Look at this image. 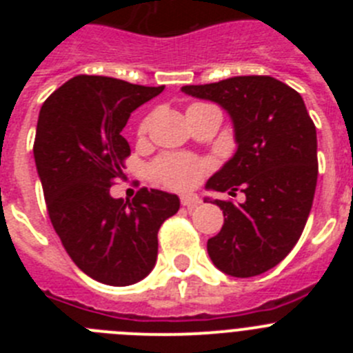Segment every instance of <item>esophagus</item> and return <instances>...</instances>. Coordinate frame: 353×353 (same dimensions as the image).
Instances as JSON below:
<instances>
[{
	"instance_id": "34e87169",
	"label": "esophagus",
	"mask_w": 353,
	"mask_h": 353,
	"mask_svg": "<svg viewBox=\"0 0 353 353\" xmlns=\"http://www.w3.org/2000/svg\"><path fill=\"white\" fill-rule=\"evenodd\" d=\"M180 203H182V207L194 208V207H198L199 203H201V199H199L198 196H194V194H189V196H182V198H180Z\"/></svg>"
}]
</instances>
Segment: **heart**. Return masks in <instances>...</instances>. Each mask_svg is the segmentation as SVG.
Returning a JSON list of instances; mask_svg holds the SVG:
<instances>
[{
	"label": "heart",
	"mask_w": 353,
	"mask_h": 353,
	"mask_svg": "<svg viewBox=\"0 0 353 353\" xmlns=\"http://www.w3.org/2000/svg\"><path fill=\"white\" fill-rule=\"evenodd\" d=\"M194 108V105H191ZM148 132V118L139 123L138 138L143 139ZM208 171V162L191 154H162L150 164L152 179L171 191H191Z\"/></svg>",
	"instance_id": "heart-1"
}]
</instances>
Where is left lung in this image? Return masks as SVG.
<instances>
[{"mask_svg": "<svg viewBox=\"0 0 353 353\" xmlns=\"http://www.w3.org/2000/svg\"><path fill=\"white\" fill-rule=\"evenodd\" d=\"M182 92L223 105L239 143L207 189L240 191L245 201L215 199L224 224L208 239V256L233 277L267 272L301 239L316 189V127L301 93L270 76L189 84Z\"/></svg>", "mask_w": 353, "mask_h": 353, "instance_id": "8db88e82", "label": "left lung"}]
</instances>
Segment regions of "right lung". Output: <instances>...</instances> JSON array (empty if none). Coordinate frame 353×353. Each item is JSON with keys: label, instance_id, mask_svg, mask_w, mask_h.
Returning <instances> with one entry per match:
<instances>
[{"label": "right lung", "instance_id": "right-lung-1", "mask_svg": "<svg viewBox=\"0 0 353 353\" xmlns=\"http://www.w3.org/2000/svg\"><path fill=\"white\" fill-rule=\"evenodd\" d=\"M164 86L76 76L48 97L37 123V171L56 235L72 261L104 285L141 281L157 260V233L180 208L179 196L139 189L130 201L109 189L123 179L130 113Z\"/></svg>", "mask_w": 353, "mask_h": 353}]
</instances>
